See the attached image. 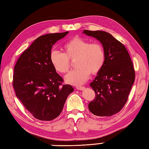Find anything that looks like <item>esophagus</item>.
Here are the masks:
<instances>
[{
    "mask_svg": "<svg viewBox=\"0 0 149 149\" xmlns=\"http://www.w3.org/2000/svg\"><path fill=\"white\" fill-rule=\"evenodd\" d=\"M76 88L77 89V90H79V91H83L84 89H85V86H76Z\"/></svg>",
    "mask_w": 149,
    "mask_h": 149,
    "instance_id": "1",
    "label": "esophagus"
}]
</instances>
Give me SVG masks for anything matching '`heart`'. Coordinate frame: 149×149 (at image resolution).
<instances>
[{
  "label": "heart",
  "mask_w": 149,
  "mask_h": 149,
  "mask_svg": "<svg viewBox=\"0 0 149 149\" xmlns=\"http://www.w3.org/2000/svg\"><path fill=\"white\" fill-rule=\"evenodd\" d=\"M63 49L64 53L51 51L49 59L56 72L64 74L70 68L69 59L76 58L75 66L77 68L65 76L66 82L70 85H82L88 79L91 73L96 74L105 64V51L102 45L98 43L91 44L81 38H74L64 45Z\"/></svg>",
  "instance_id": "obj_1"
}]
</instances>
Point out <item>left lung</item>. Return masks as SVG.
<instances>
[{
    "instance_id": "1",
    "label": "left lung",
    "mask_w": 149,
    "mask_h": 149,
    "mask_svg": "<svg viewBox=\"0 0 149 149\" xmlns=\"http://www.w3.org/2000/svg\"><path fill=\"white\" fill-rule=\"evenodd\" d=\"M83 34L98 40L105 53L102 69L90 86L96 97L88 109L98 117H110L119 112L125 105L135 80V71L125 46L111 34L102 31L84 30Z\"/></svg>"
}]
</instances>
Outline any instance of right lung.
Wrapping results in <instances>:
<instances>
[{"label": "right lung", "instance_id": "obj_1", "mask_svg": "<svg viewBox=\"0 0 149 149\" xmlns=\"http://www.w3.org/2000/svg\"><path fill=\"white\" fill-rule=\"evenodd\" d=\"M43 35L21 54L14 67L13 86L15 95L25 107L40 120H52L61 114L67 97L74 91L51 65L53 45L68 34Z\"/></svg>", "mask_w": 149, "mask_h": 149}]
</instances>
